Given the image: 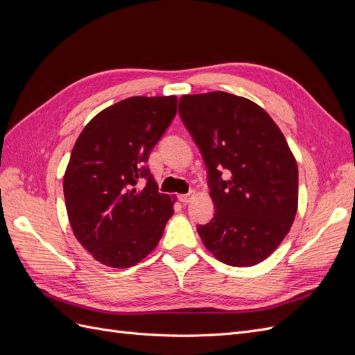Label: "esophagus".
Masks as SVG:
<instances>
[{
  "label": "esophagus",
  "instance_id": "1",
  "mask_svg": "<svg viewBox=\"0 0 355 355\" xmlns=\"http://www.w3.org/2000/svg\"><path fill=\"white\" fill-rule=\"evenodd\" d=\"M192 198H194V192H188V194L179 196V201H180L182 204H188Z\"/></svg>",
  "mask_w": 355,
  "mask_h": 355
}]
</instances>
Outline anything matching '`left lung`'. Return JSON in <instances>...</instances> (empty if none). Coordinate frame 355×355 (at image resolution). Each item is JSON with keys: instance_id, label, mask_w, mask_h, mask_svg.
I'll return each mask as SVG.
<instances>
[{"instance_id": "8db88e82", "label": "left lung", "mask_w": 355, "mask_h": 355, "mask_svg": "<svg viewBox=\"0 0 355 355\" xmlns=\"http://www.w3.org/2000/svg\"><path fill=\"white\" fill-rule=\"evenodd\" d=\"M179 114L209 170L216 209L197 228L204 245L231 266L265 261L297 210V164L284 135L259 105L225 92L184 94Z\"/></svg>"}]
</instances>
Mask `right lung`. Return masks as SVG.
<instances>
[{
	"label": "right lung",
	"mask_w": 355,
	"mask_h": 355,
	"mask_svg": "<svg viewBox=\"0 0 355 355\" xmlns=\"http://www.w3.org/2000/svg\"><path fill=\"white\" fill-rule=\"evenodd\" d=\"M176 111V96H133L92 118L73 145L63 176L68 219L75 239L106 266L141 262L173 214L175 200L159 194L146 163Z\"/></svg>",
	"instance_id": "1"
}]
</instances>
